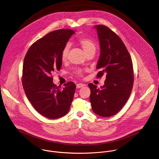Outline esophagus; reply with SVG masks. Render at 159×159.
<instances>
[{
	"mask_svg": "<svg viewBox=\"0 0 159 159\" xmlns=\"http://www.w3.org/2000/svg\"><path fill=\"white\" fill-rule=\"evenodd\" d=\"M84 85L82 83H80V84H76V88H83Z\"/></svg>",
	"mask_w": 159,
	"mask_h": 159,
	"instance_id": "1",
	"label": "esophagus"
}]
</instances>
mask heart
Segmentation results:
<instances>
[{"label":"heart","mask_w":159,"mask_h":159,"mask_svg":"<svg viewBox=\"0 0 159 159\" xmlns=\"http://www.w3.org/2000/svg\"><path fill=\"white\" fill-rule=\"evenodd\" d=\"M78 43L81 46L86 55L91 52H95L96 51L97 46L95 43L88 38L86 37H81L78 40ZM70 46L69 44H66L64 46L61 54V59L62 62H66L68 57V52L70 50ZM76 73L78 75H82L81 70H78Z\"/></svg>","instance_id":"obj_1"}]
</instances>
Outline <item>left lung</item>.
<instances>
[{
	"instance_id": "obj_1",
	"label": "left lung",
	"mask_w": 159,
	"mask_h": 159,
	"mask_svg": "<svg viewBox=\"0 0 159 159\" xmlns=\"http://www.w3.org/2000/svg\"><path fill=\"white\" fill-rule=\"evenodd\" d=\"M100 46L97 77L106 75L100 88L92 83L90 102L92 111L98 116L110 117L119 112L128 100L134 84L133 64L130 55L119 36L103 25L95 26Z\"/></svg>"
}]
</instances>
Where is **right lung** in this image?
I'll use <instances>...</instances> for the list:
<instances>
[{
  "instance_id": "add662e5",
  "label": "right lung",
  "mask_w": 159,
  "mask_h": 159,
  "mask_svg": "<svg viewBox=\"0 0 159 159\" xmlns=\"http://www.w3.org/2000/svg\"><path fill=\"white\" fill-rule=\"evenodd\" d=\"M74 33L70 29L51 32L30 46L24 59L25 93L34 108L49 119H58L68 113L73 98L75 84L68 82L61 89L53 83L51 75L61 68V51Z\"/></svg>"
}]
</instances>
